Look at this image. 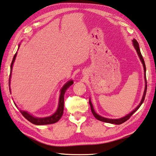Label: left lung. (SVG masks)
Wrapping results in <instances>:
<instances>
[{"label": "left lung", "mask_w": 156, "mask_h": 156, "mask_svg": "<svg viewBox=\"0 0 156 156\" xmlns=\"http://www.w3.org/2000/svg\"><path fill=\"white\" fill-rule=\"evenodd\" d=\"M133 44L134 47L136 51V53L138 54V55L140 58V60L141 61V62L143 63V68H144V72H145V90H144V93H143V95L142 97V99H141V101L140 103V104L136 107V108L134 109V110L130 112V114H129L128 115H126V116H124L123 118H119V119H109V118H104V117H102L101 116V115H98L97 114V113L94 112V109H93V106L92 105V103H91V101L90 99H89V104L90 106V109H91V112H92L93 115L94 116L96 119L97 120H99V121H101V122H107V123H111V124H121L124 123V122H126V120H129V119L130 118L131 115H132L134 113H135L137 109H138L141 105H142V103H143L145 100V94H146V91H147V80H146V67H145V62H144V59H143V56L141 55V51H140V48H139V43L137 42V41H136L135 39H133Z\"/></svg>", "instance_id": "8db88e82"}]
</instances>
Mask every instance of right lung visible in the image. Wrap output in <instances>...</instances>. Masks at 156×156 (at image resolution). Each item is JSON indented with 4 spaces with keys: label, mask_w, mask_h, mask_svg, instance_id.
I'll use <instances>...</instances> for the list:
<instances>
[{
    "label": "right lung",
    "mask_w": 156,
    "mask_h": 156,
    "mask_svg": "<svg viewBox=\"0 0 156 156\" xmlns=\"http://www.w3.org/2000/svg\"><path fill=\"white\" fill-rule=\"evenodd\" d=\"M20 47V45H19ZM17 56V53L15 54V55L13 58V60H12V62L11 64V72H10V76H9V84H10V78L11 76V71H12V68H13V63L15 62V57ZM74 82L72 80L68 81L67 83L64 85L63 88L61 90V93L59 96V106H58V108L55 113L51 115V116L48 117H45V118H36L34 117L32 115L30 114L29 113H27L26 111H22L20 110V112L21 114L23 115V116L27 119V120L30 122L36 124V125H44V124H54L57 122L59 120V119L62 118L63 113V108H64V94H65L66 90L73 84ZM16 106V105H15Z\"/></svg>",
    "instance_id": "right-lung-1"
}]
</instances>
